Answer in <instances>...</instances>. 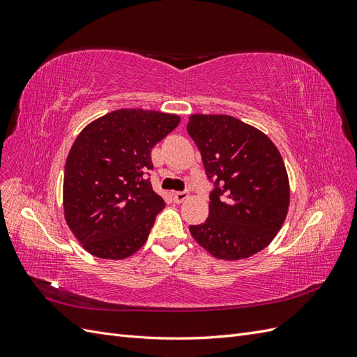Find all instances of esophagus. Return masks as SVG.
I'll use <instances>...</instances> for the list:
<instances>
[{
    "label": "esophagus",
    "instance_id": "1",
    "mask_svg": "<svg viewBox=\"0 0 357 357\" xmlns=\"http://www.w3.org/2000/svg\"><path fill=\"white\" fill-rule=\"evenodd\" d=\"M188 197H189V192H174V193H172V199H174V202H177V204L186 201Z\"/></svg>",
    "mask_w": 357,
    "mask_h": 357
}]
</instances>
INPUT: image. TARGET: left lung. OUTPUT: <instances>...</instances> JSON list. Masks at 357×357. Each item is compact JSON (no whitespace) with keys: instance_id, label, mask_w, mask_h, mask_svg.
Instances as JSON below:
<instances>
[{"instance_id":"1","label":"left lung","mask_w":357,"mask_h":357,"mask_svg":"<svg viewBox=\"0 0 357 357\" xmlns=\"http://www.w3.org/2000/svg\"><path fill=\"white\" fill-rule=\"evenodd\" d=\"M188 132L214 181L207 220L189 226L193 240L223 261L264 250L282 229L290 202L278 149L257 128L226 114H192Z\"/></svg>"}]
</instances>
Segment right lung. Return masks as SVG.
Here are the masks:
<instances>
[{"mask_svg": "<svg viewBox=\"0 0 357 357\" xmlns=\"http://www.w3.org/2000/svg\"><path fill=\"white\" fill-rule=\"evenodd\" d=\"M180 116L121 109L91 122L75 138L63 174V215L86 252L125 259L147 241L165 201L153 190L150 152Z\"/></svg>", "mask_w": 357, "mask_h": 357, "instance_id": "add662e5", "label": "right lung"}]
</instances>
